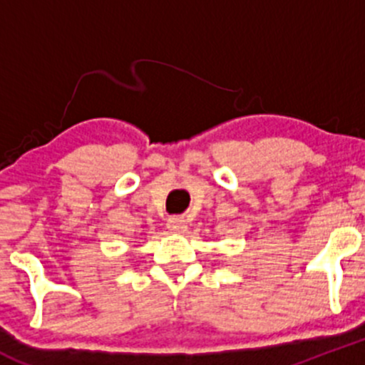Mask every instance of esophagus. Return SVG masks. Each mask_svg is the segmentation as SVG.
Instances as JSON below:
<instances>
[{"label":"esophagus","mask_w":365,"mask_h":365,"mask_svg":"<svg viewBox=\"0 0 365 365\" xmlns=\"http://www.w3.org/2000/svg\"><path fill=\"white\" fill-rule=\"evenodd\" d=\"M168 227L171 231H175V233H182V231H185L187 222H185V219H183V217L173 215V217H169Z\"/></svg>","instance_id":"34e87169"}]
</instances>
